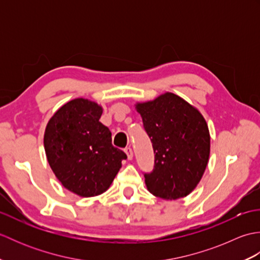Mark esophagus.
<instances>
[{
    "label": "esophagus",
    "instance_id": "esophagus-1",
    "mask_svg": "<svg viewBox=\"0 0 260 260\" xmlns=\"http://www.w3.org/2000/svg\"><path fill=\"white\" fill-rule=\"evenodd\" d=\"M125 153L127 154V158H128V159L133 158V150H132L131 147H126L125 148Z\"/></svg>",
    "mask_w": 260,
    "mask_h": 260
}]
</instances>
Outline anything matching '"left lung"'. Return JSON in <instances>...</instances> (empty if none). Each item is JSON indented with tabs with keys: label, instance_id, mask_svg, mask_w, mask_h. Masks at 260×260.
I'll list each match as a JSON object with an SVG mask.
<instances>
[{
	"label": "left lung",
	"instance_id": "1",
	"mask_svg": "<svg viewBox=\"0 0 260 260\" xmlns=\"http://www.w3.org/2000/svg\"><path fill=\"white\" fill-rule=\"evenodd\" d=\"M136 110L155 154L153 171L144 173L147 190L165 200L190 194L209 161L210 134L206 119L196 107L172 92L137 103Z\"/></svg>",
	"mask_w": 260,
	"mask_h": 260
}]
</instances>
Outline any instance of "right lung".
I'll return each mask as SVG.
<instances>
[{
    "mask_svg": "<svg viewBox=\"0 0 260 260\" xmlns=\"http://www.w3.org/2000/svg\"><path fill=\"white\" fill-rule=\"evenodd\" d=\"M102 106L76 98L48 121L43 143L57 179L80 197L99 196L112 184L126 154L112 144V133L99 118Z\"/></svg>",
    "mask_w": 260,
    "mask_h": 260,
    "instance_id": "right-lung-1",
    "label": "right lung"
}]
</instances>
